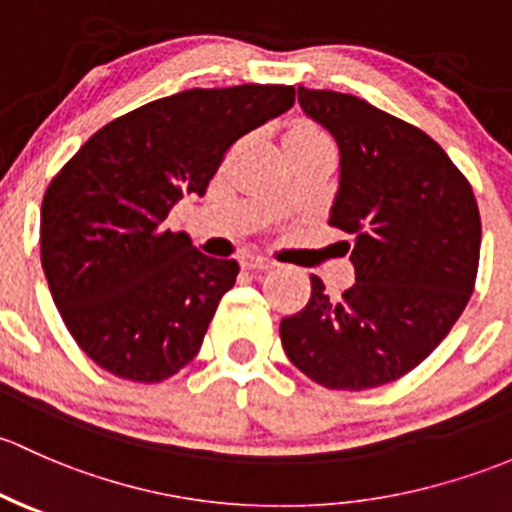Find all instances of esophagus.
<instances>
[{"instance_id": "34e87169", "label": "esophagus", "mask_w": 512, "mask_h": 512, "mask_svg": "<svg viewBox=\"0 0 512 512\" xmlns=\"http://www.w3.org/2000/svg\"><path fill=\"white\" fill-rule=\"evenodd\" d=\"M241 266H244L246 271H268V268H273L276 263H273L271 258H266V256L244 254V256H241Z\"/></svg>"}]
</instances>
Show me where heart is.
<instances>
[{
	"instance_id": "1",
	"label": "heart",
	"mask_w": 512,
	"mask_h": 512,
	"mask_svg": "<svg viewBox=\"0 0 512 512\" xmlns=\"http://www.w3.org/2000/svg\"><path fill=\"white\" fill-rule=\"evenodd\" d=\"M286 142H328L323 130L313 123H298L288 130Z\"/></svg>"
}]
</instances>
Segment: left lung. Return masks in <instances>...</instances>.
Instances as JSON below:
<instances>
[{
  "label": "left lung",
  "mask_w": 512,
  "mask_h": 512,
  "mask_svg": "<svg viewBox=\"0 0 512 512\" xmlns=\"http://www.w3.org/2000/svg\"><path fill=\"white\" fill-rule=\"evenodd\" d=\"M340 147L330 226L352 239L357 281L340 298L310 276L281 320L288 360L328 389L362 392L412 372L456 325L476 286L481 214L471 182L424 130L335 91L298 88Z\"/></svg>",
  "instance_id": "left-lung-1"
}]
</instances>
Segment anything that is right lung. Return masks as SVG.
<instances>
[{
    "mask_svg": "<svg viewBox=\"0 0 512 512\" xmlns=\"http://www.w3.org/2000/svg\"><path fill=\"white\" fill-rule=\"evenodd\" d=\"M293 100L281 83L157 98L103 125L51 179L41 266L68 333L105 372L155 384L194 360L239 263L204 256L165 219Z\"/></svg>",
    "mask_w": 512,
    "mask_h": 512,
    "instance_id": "obj_1",
    "label": "right lung"
}]
</instances>
